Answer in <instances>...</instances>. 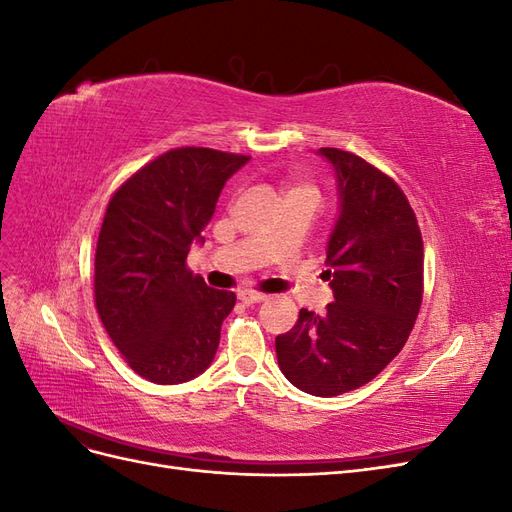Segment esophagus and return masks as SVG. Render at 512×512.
<instances>
[{
	"mask_svg": "<svg viewBox=\"0 0 512 512\" xmlns=\"http://www.w3.org/2000/svg\"><path fill=\"white\" fill-rule=\"evenodd\" d=\"M239 301H241V303H245V305H254V303L267 301V294L252 292V290H241V292H239Z\"/></svg>",
	"mask_w": 512,
	"mask_h": 512,
	"instance_id": "34e87169",
	"label": "esophagus"
}]
</instances>
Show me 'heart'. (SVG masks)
<instances>
[{
	"mask_svg": "<svg viewBox=\"0 0 512 512\" xmlns=\"http://www.w3.org/2000/svg\"><path fill=\"white\" fill-rule=\"evenodd\" d=\"M290 190H309V192H314L312 188H309V185H294V188H290Z\"/></svg>",
	"mask_w": 512,
	"mask_h": 512,
	"instance_id": "obj_1",
	"label": "heart"
}]
</instances>
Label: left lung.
<instances>
[{
	"instance_id": "1",
	"label": "left lung",
	"mask_w": 512,
	"mask_h": 512,
	"mask_svg": "<svg viewBox=\"0 0 512 512\" xmlns=\"http://www.w3.org/2000/svg\"><path fill=\"white\" fill-rule=\"evenodd\" d=\"M337 179L339 213L327 241L333 303L301 309L275 337L277 363L297 389L335 397L374 380L414 327L423 299V239L399 185L354 153L322 147Z\"/></svg>"
}]
</instances>
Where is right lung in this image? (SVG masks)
Listing matches in <instances>:
<instances>
[{
    "label": "right lung",
    "instance_id": "1",
    "mask_svg": "<svg viewBox=\"0 0 512 512\" xmlns=\"http://www.w3.org/2000/svg\"><path fill=\"white\" fill-rule=\"evenodd\" d=\"M250 156L170 149L108 203L96 247V307L126 363L156 384L188 382L213 363L235 292L185 267L226 181Z\"/></svg>",
    "mask_w": 512,
    "mask_h": 512
}]
</instances>
